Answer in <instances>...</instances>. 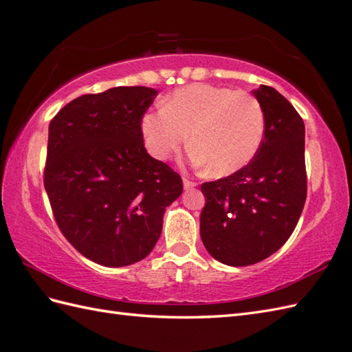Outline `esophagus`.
<instances>
[{"label":"esophagus","instance_id":"34e87169","mask_svg":"<svg viewBox=\"0 0 352 352\" xmlns=\"http://www.w3.org/2000/svg\"><path fill=\"white\" fill-rule=\"evenodd\" d=\"M196 185H197V184L190 181L188 177H184V188H185V190H191V188H194V186H196Z\"/></svg>","mask_w":352,"mask_h":352}]
</instances>
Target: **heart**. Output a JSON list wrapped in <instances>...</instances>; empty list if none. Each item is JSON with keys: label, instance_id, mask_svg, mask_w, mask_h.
Returning <instances> with one entry per match:
<instances>
[{"label": "heart", "instance_id": "b5f03b06", "mask_svg": "<svg viewBox=\"0 0 352 352\" xmlns=\"http://www.w3.org/2000/svg\"><path fill=\"white\" fill-rule=\"evenodd\" d=\"M142 132L156 160H167L190 134L194 166L209 167L212 176H229L248 166L259 152L265 113L250 91L192 84L171 93L160 110L146 113Z\"/></svg>", "mask_w": 352, "mask_h": 352}]
</instances>
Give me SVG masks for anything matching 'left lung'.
I'll use <instances>...</instances> for the list:
<instances>
[{
  "mask_svg": "<svg viewBox=\"0 0 352 352\" xmlns=\"http://www.w3.org/2000/svg\"><path fill=\"white\" fill-rule=\"evenodd\" d=\"M253 95L265 113L259 152L236 173L200 186L206 199L201 241L214 259L230 267L276 253L292 235L307 197L301 116L270 85Z\"/></svg>",
  "mask_w": 352,
  "mask_h": 352,
  "instance_id": "1",
  "label": "left lung"
}]
</instances>
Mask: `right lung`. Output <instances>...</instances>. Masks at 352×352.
<instances>
[{
    "label": "right lung",
    "mask_w": 352,
    "mask_h": 352,
    "mask_svg": "<svg viewBox=\"0 0 352 352\" xmlns=\"http://www.w3.org/2000/svg\"><path fill=\"white\" fill-rule=\"evenodd\" d=\"M158 90L113 87L74 99L50 123L43 184L65 238L87 259L126 267L149 254L182 179L144 147Z\"/></svg>",
    "instance_id": "1"
}]
</instances>
